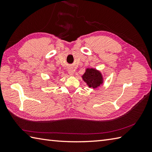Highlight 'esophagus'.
Masks as SVG:
<instances>
[{
    "label": "esophagus",
    "instance_id": "esophagus-1",
    "mask_svg": "<svg viewBox=\"0 0 152 152\" xmlns=\"http://www.w3.org/2000/svg\"><path fill=\"white\" fill-rule=\"evenodd\" d=\"M68 72H69V75L73 76L74 74V70H73V69H72V68H70V69H69V70H68Z\"/></svg>",
    "mask_w": 152,
    "mask_h": 152
}]
</instances>
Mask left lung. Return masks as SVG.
I'll list each match as a JSON object with an SVG mask.
<instances>
[{
  "instance_id": "left-lung-1",
  "label": "left lung",
  "mask_w": 152,
  "mask_h": 152,
  "mask_svg": "<svg viewBox=\"0 0 152 152\" xmlns=\"http://www.w3.org/2000/svg\"><path fill=\"white\" fill-rule=\"evenodd\" d=\"M82 78L89 88L93 89L97 88L104 82V78L101 71L95 68H88Z\"/></svg>"
}]
</instances>
